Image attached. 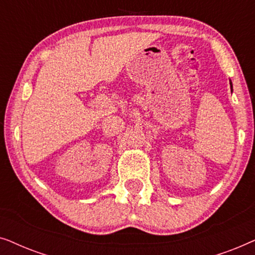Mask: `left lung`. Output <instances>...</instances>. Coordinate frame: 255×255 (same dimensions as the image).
<instances>
[{"label":"left lung","instance_id":"obj_1","mask_svg":"<svg viewBox=\"0 0 255 255\" xmlns=\"http://www.w3.org/2000/svg\"><path fill=\"white\" fill-rule=\"evenodd\" d=\"M230 87H231V92H232V82H231V80H230Z\"/></svg>","mask_w":255,"mask_h":255}]
</instances>
